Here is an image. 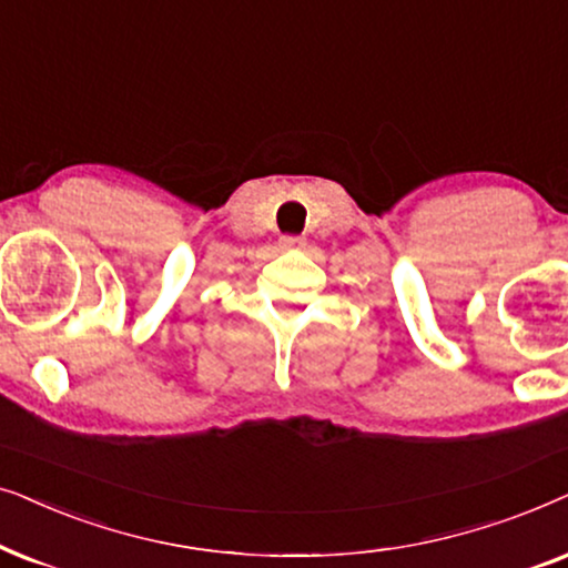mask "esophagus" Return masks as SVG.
I'll use <instances>...</instances> for the list:
<instances>
[{"label":"esophagus","mask_w":568,"mask_h":568,"mask_svg":"<svg viewBox=\"0 0 568 568\" xmlns=\"http://www.w3.org/2000/svg\"><path fill=\"white\" fill-rule=\"evenodd\" d=\"M280 246H283V248H298V246H304V239H301V236H280Z\"/></svg>","instance_id":"obj_1"}]
</instances>
